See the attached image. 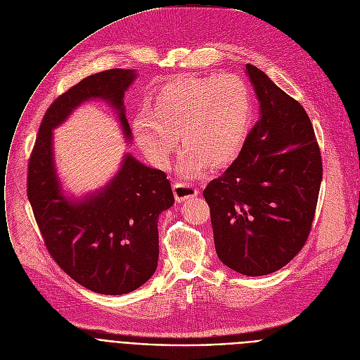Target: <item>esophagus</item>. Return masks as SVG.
Returning <instances> with one entry per match:
<instances>
[{"instance_id": "1", "label": "esophagus", "mask_w": 360, "mask_h": 360, "mask_svg": "<svg viewBox=\"0 0 360 360\" xmlns=\"http://www.w3.org/2000/svg\"><path fill=\"white\" fill-rule=\"evenodd\" d=\"M173 193H174L176 201H179V202L198 195V190L194 186L187 184V183H176L173 186Z\"/></svg>"}]
</instances>
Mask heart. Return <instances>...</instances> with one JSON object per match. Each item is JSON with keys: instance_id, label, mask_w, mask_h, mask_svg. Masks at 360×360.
<instances>
[{"instance_id": "b5f03b06", "label": "heart", "mask_w": 360, "mask_h": 360, "mask_svg": "<svg viewBox=\"0 0 360 360\" xmlns=\"http://www.w3.org/2000/svg\"><path fill=\"white\" fill-rule=\"evenodd\" d=\"M150 110L131 122L137 146L158 169L167 170L179 145L184 177L201 174L208 165L221 169L241 153L252 120V98L247 82L231 74L217 78H177L149 98Z\"/></svg>"}]
</instances>
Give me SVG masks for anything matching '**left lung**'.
<instances>
[{"mask_svg":"<svg viewBox=\"0 0 360 360\" xmlns=\"http://www.w3.org/2000/svg\"><path fill=\"white\" fill-rule=\"evenodd\" d=\"M259 119L234 163L208 183L220 261L248 276L281 269L304 247L316 210L322 158L305 109L254 65H245Z\"/></svg>","mask_w":360,"mask_h":360,"instance_id":"left-lung-1","label":"left lung"}]
</instances>
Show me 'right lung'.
<instances>
[{"mask_svg": "<svg viewBox=\"0 0 360 360\" xmlns=\"http://www.w3.org/2000/svg\"><path fill=\"white\" fill-rule=\"evenodd\" d=\"M133 69H109L82 79L48 108L28 162V200L55 262L85 288L123 295L155 274L159 259V215L174 204L165 172L126 153L119 172L102 188L81 198L63 193L55 167L52 130L82 103L101 99L131 140L123 96Z\"/></svg>", "mask_w": 360, "mask_h": 360, "instance_id": "right-lung-1", "label": "right lung"}]
</instances>
